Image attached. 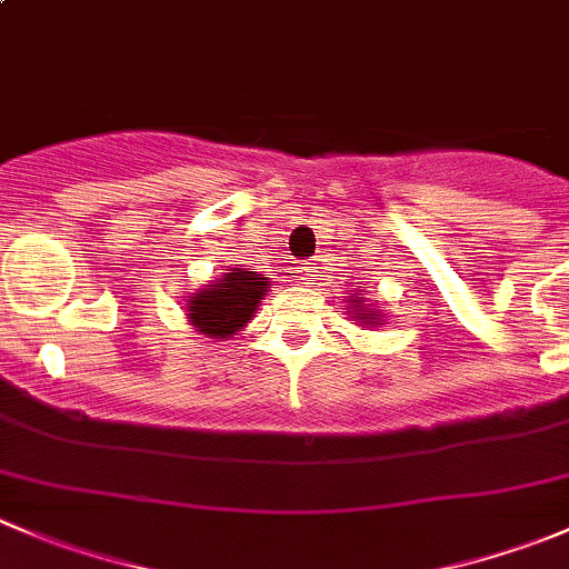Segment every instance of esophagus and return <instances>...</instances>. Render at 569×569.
<instances>
[{
    "label": "esophagus",
    "mask_w": 569,
    "mask_h": 569,
    "mask_svg": "<svg viewBox=\"0 0 569 569\" xmlns=\"http://www.w3.org/2000/svg\"><path fill=\"white\" fill-rule=\"evenodd\" d=\"M297 280H302V283H311V280H317V267L313 263H300L297 267Z\"/></svg>",
    "instance_id": "34e87169"
}]
</instances>
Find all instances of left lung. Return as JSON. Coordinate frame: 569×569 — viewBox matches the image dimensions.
<instances>
[{
  "label": "left lung",
  "mask_w": 569,
  "mask_h": 569,
  "mask_svg": "<svg viewBox=\"0 0 569 569\" xmlns=\"http://www.w3.org/2000/svg\"><path fill=\"white\" fill-rule=\"evenodd\" d=\"M352 317L363 325H383V313L378 308H363V297H352Z\"/></svg>",
  "instance_id": "obj_1"
}]
</instances>
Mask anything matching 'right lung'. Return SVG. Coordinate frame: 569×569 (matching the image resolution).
I'll list each match as a JSON object with an SVG mask.
<instances>
[{
	"label": "right lung",
	"instance_id": "1",
	"mask_svg": "<svg viewBox=\"0 0 569 569\" xmlns=\"http://www.w3.org/2000/svg\"><path fill=\"white\" fill-rule=\"evenodd\" d=\"M267 289L269 278L233 267L186 302V317L208 339H228L256 317Z\"/></svg>",
	"mask_w": 569,
	"mask_h": 569
}]
</instances>
